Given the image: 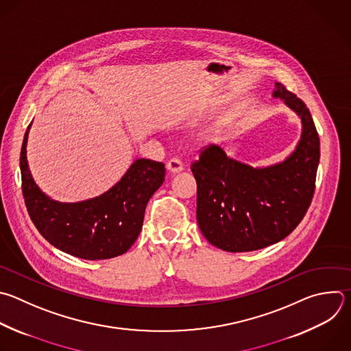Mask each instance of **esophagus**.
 I'll return each instance as SVG.
<instances>
[{
	"label": "esophagus",
	"mask_w": 351,
	"mask_h": 351,
	"mask_svg": "<svg viewBox=\"0 0 351 351\" xmlns=\"http://www.w3.org/2000/svg\"><path fill=\"white\" fill-rule=\"evenodd\" d=\"M167 169H168V172H171V173H178V172L183 171V164H182L180 160L172 158V160H169V161L167 162Z\"/></svg>",
	"instance_id": "obj_1"
}]
</instances>
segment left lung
I'll return each mask as SVG.
<instances>
[{
    "label": "left lung",
    "mask_w": 351,
    "mask_h": 351,
    "mask_svg": "<svg viewBox=\"0 0 351 351\" xmlns=\"http://www.w3.org/2000/svg\"><path fill=\"white\" fill-rule=\"evenodd\" d=\"M280 97L302 120V136L282 162L254 168L227 157L217 145L191 164L197 221L204 237L227 252H250L284 240L306 215L315 189L319 138L303 100L276 82Z\"/></svg>",
    "instance_id": "obj_1"
}]
</instances>
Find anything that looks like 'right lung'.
<instances>
[{"label": "right lung", "mask_w": 351, "mask_h": 351, "mask_svg": "<svg viewBox=\"0 0 351 351\" xmlns=\"http://www.w3.org/2000/svg\"><path fill=\"white\" fill-rule=\"evenodd\" d=\"M30 125L21 152L22 191L40 234L55 248L80 259L100 261L125 254L139 237L149 199L165 179L164 164L139 158L101 195L59 202L45 195L30 173L26 157Z\"/></svg>", "instance_id": "1"}]
</instances>
